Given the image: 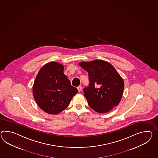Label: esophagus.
I'll return each mask as SVG.
<instances>
[{
	"instance_id": "obj_1",
	"label": "esophagus",
	"mask_w": 158,
	"mask_h": 158,
	"mask_svg": "<svg viewBox=\"0 0 158 158\" xmlns=\"http://www.w3.org/2000/svg\"><path fill=\"white\" fill-rule=\"evenodd\" d=\"M81 85H79V86H78L77 87V89H78V91H79V92H81Z\"/></svg>"
}]
</instances>
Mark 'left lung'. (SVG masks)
<instances>
[{
  "instance_id": "8db88e82",
  "label": "left lung",
  "mask_w": 158,
  "mask_h": 158,
  "mask_svg": "<svg viewBox=\"0 0 158 158\" xmlns=\"http://www.w3.org/2000/svg\"><path fill=\"white\" fill-rule=\"evenodd\" d=\"M79 65L89 73V86L83 91L89 106L97 112L106 113L118 106L124 84L115 68L101 60L81 62Z\"/></svg>"
}]
</instances>
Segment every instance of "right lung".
Instances as JSON below:
<instances>
[{"label":"right lung","instance_id":"obj_1","mask_svg":"<svg viewBox=\"0 0 158 158\" xmlns=\"http://www.w3.org/2000/svg\"><path fill=\"white\" fill-rule=\"evenodd\" d=\"M63 65L50 62L40 69L33 85V94L37 104L49 114H58L69 105L77 93L63 73Z\"/></svg>","mask_w":158,"mask_h":158}]
</instances>
